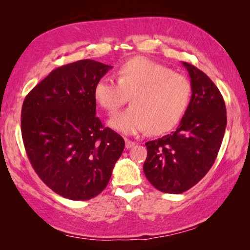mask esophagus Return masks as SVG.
Segmentation results:
<instances>
[{
	"label": "esophagus",
	"mask_w": 250,
	"mask_h": 250,
	"mask_svg": "<svg viewBox=\"0 0 250 250\" xmlns=\"http://www.w3.org/2000/svg\"><path fill=\"white\" fill-rule=\"evenodd\" d=\"M125 147L128 148H132L133 147L134 145H135V142H133V141H130V140H128V139H125Z\"/></svg>",
	"instance_id": "1"
}]
</instances>
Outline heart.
Wrapping results in <instances>:
<instances>
[{"label": "heart", "mask_w": 250, "mask_h": 250, "mask_svg": "<svg viewBox=\"0 0 250 250\" xmlns=\"http://www.w3.org/2000/svg\"><path fill=\"white\" fill-rule=\"evenodd\" d=\"M191 91V83L185 76L137 57L120 65L118 82L108 76L100 78L93 95L109 114H114L130 97V107L108 121L111 129L128 135L147 129L151 134H161L176 125L184 116Z\"/></svg>", "instance_id": "1"}]
</instances>
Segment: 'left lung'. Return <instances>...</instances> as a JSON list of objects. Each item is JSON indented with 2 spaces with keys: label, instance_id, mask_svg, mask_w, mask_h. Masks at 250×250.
I'll return each mask as SVG.
<instances>
[{
  "label": "left lung",
  "instance_id": "1",
  "mask_svg": "<svg viewBox=\"0 0 250 250\" xmlns=\"http://www.w3.org/2000/svg\"><path fill=\"white\" fill-rule=\"evenodd\" d=\"M191 78L187 110L177 129L146 143L144 173L156 189L183 193L203 178L216 160L227 125L224 98L205 73L183 62Z\"/></svg>",
  "mask_w": 250,
  "mask_h": 250
}]
</instances>
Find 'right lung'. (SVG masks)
Instances as JSON below:
<instances>
[{"mask_svg": "<svg viewBox=\"0 0 250 250\" xmlns=\"http://www.w3.org/2000/svg\"><path fill=\"white\" fill-rule=\"evenodd\" d=\"M110 65L79 60L52 71L21 109V134L39 177L63 198L87 201L107 186L125 148L95 116L93 89Z\"/></svg>", "mask_w": 250, "mask_h": 250, "instance_id": "right-lung-1", "label": "right lung"}]
</instances>
